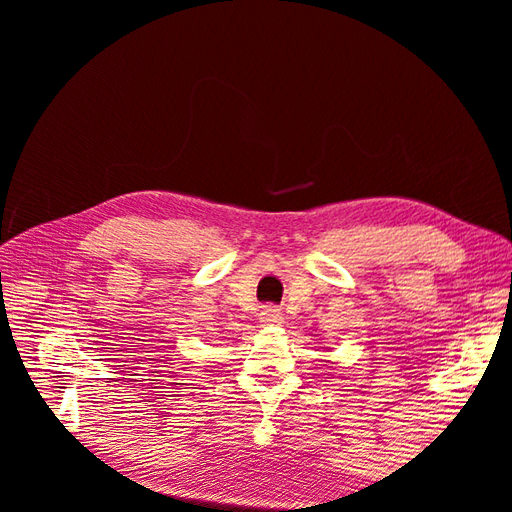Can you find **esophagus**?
Returning <instances> with one entry per match:
<instances>
[{"mask_svg": "<svg viewBox=\"0 0 512 512\" xmlns=\"http://www.w3.org/2000/svg\"><path fill=\"white\" fill-rule=\"evenodd\" d=\"M258 316H260V322H262V324H280V322H282V312H280V309H277L275 305L262 307Z\"/></svg>", "mask_w": 512, "mask_h": 512, "instance_id": "1", "label": "esophagus"}]
</instances>
